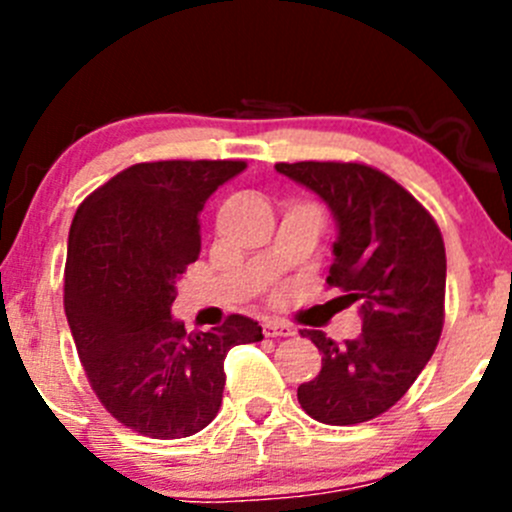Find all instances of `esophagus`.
<instances>
[{"instance_id": "34e87169", "label": "esophagus", "mask_w": 512, "mask_h": 512, "mask_svg": "<svg viewBox=\"0 0 512 512\" xmlns=\"http://www.w3.org/2000/svg\"><path fill=\"white\" fill-rule=\"evenodd\" d=\"M265 334L267 337H292L294 329L282 319H265Z\"/></svg>"}]
</instances>
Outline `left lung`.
<instances>
[{
  "instance_id": "8db88e82",
  "label": "left lung",
  "mask_w": 512,
  "mask_h": 512,
  "mask_svg": "<svg viewBox=\"0 0 512 512\" xmlns=\"http://www.w3.org/2000/svg\"><path fill=\"white\" fill-rule=\"evenodd\" d=\"M275 168L329 205L339 237L327 285L342 289L344 307H361V334L344 344L304 329L322 352V371L299 386L297 399L329 426L371 421L411 389L441 339V230L404 185L366 163L299 160Z\"/></svg>"
}]
</instances>
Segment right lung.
Wrapping results in <instances>:
<instances>
[{"label":"right lung","mask_w":512,"mask_h":512,"mask_svg":"<svg viewBox=\"0 0 512 512\" xmlns=\"http://www.w3.org/2000/svg\"><path fill=\"white\" fill-rule=\"evenodd\" d=\"M245 168V160L136 163L74 215L64 309L76 352L108 414L141 436L203 431L223 404L230 347L262 339L242 314L190 334L170 317L175 282L200 255L205 200Z\"/></svg>","instance_id":"1"}]
</instances>
